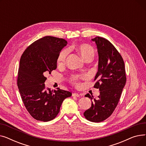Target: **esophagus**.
Here are the masks:
<instances>
[{"instance_id": "1", "label": "esophagus", "mask_w": 146, "mask_h": 146, "mask_svg": "<svg viewBox=\"0 0 146 146\" xmlns=\"http://www.w3.org/2000/svg\"><path fill=\"white\" fill-rule=\"evenodd\" d=\"M73 96H76V97H79V96H80V94H78V93H73L72 94Z\"/></svg>"}]
</instances>
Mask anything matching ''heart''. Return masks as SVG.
<instances>
[{"instance_id": "heart-1", "label": "heart", "mask_w": 146, "mask_h": 146, "mask_svg": "<svg viewBox=\"0 0 146 146\" xmlns=\"http://www.w3.org/2000/svg\"><path fill=\"white\" fill-rule=\"evenodd\" d=\"M75 49L79 52L82 57L85 60H86L89 58L92 59L95 56V51L94 48L88 44H83L78 45L75 47ZM67 54L68 51L67 50H64L63 51H61L57 58V63L58 64H63L65 62ZM79 78L80 77L77 76H73L71 78V80L72 82L76 83V82L78 81Z\"/></svg>"}]
</instances>
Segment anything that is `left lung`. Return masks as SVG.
Masks as SVG:
<instances>
[{
  "mask_svg": "<svg viewBox=\"0 0 146 146\" xmlns=\"http://www.w3.org/2000/svg\"><path fill=\"white\" fill-rule=\"evenodd\" d=\"M95 42L98 52V70L95 77L98 80L94 88L99 89L98 99L88 94L92 101L91 107L83 115L92 122H99L108 118L115 109L126 82L124 60L114 46L106 39L96 36Z\"/></svg>",
  "mask_w": 146,
  "mask_h": 146,
  "instance_id": "left-lung-1",
  "label": "left lung"
}]
</instances>
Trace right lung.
<instances>
[{"instance_id":"obj_1","label":"right lung","mask_w":146,"mask_h":146,"mask_svg":"<svg viewBox=\"0 0 146 146\" xmlns=\"http://www.w3.org/2000/svg\"><path fill=\"white\" fill-rule=\"evenodd\" d=\"M67 42L46 36L36 40L21 56L18 76V87L22 101L28 112L36 120L47 122L58 113L68 91L57 88L45 89V76L57 68V58Z\"/></svg>"}]
</instances>
